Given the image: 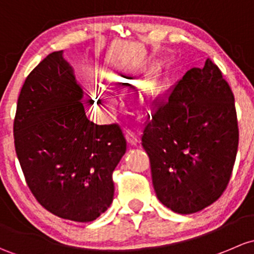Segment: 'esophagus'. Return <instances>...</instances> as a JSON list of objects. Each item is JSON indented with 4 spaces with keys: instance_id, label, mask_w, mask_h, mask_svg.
<instances>
[{
    "instance_id": "34e87169",
    "label": "esophagus",
    "mask_w": 254,
    "mask_h": 254,
    "mask_svg": "<svg viewBox=\"0 0 254 254\" xmlns=\"http://www.w3.org/2000/svg\"><path fill=\"white\" fill-rule=\"evenodd\" d=\"M126 139H127L128 144L137 145L139 137H138V134L135 132H132V130H126Z\"/></svg>"
}]
</instances>
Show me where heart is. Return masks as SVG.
Returning <instances> with one entry per match:
<instances>
[{
  "label": "heart",
  "instance_id": "obj_1",
  "mask_svg": "<svg viewBox=\"0 0 254 254\" xmlns=\"http://www.w3.org/2000/svg\"><path fill=\"white\" fill-rule=\"evenodd\" d=\"M95 98L98 99L99 103H101V104H108L109 103L108 95H106L105 91H104L103 89H98V90L95 91Z\"/></svg>",
  "mask_w": 254,
  "mask_h": 254
}]
</instances>
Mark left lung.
Listing matches in <instances>:
<instances>
[{
	"mask_svg": "<svg viewBox=\"0 0 254 254\" xmlns=\"http://www.w3.org/2000/svg\"><path fill=\"white\" fill-rule=\"evenodd\" d=\"M156 197L179 214L213 204L231 177L239 146L235 98L210 60L192 68L154 108L142 134Z\"/></svg>",
	"mask_w": 254,
	"mask_h": 254,
	"instance_id": "8db88e82",
	"label": "left lung"
}]
</instances>
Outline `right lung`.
I'll list each match as a JSON object with an SVG mask.
<instances>
[{
	"mask_svg": "<svg viewBox=\"0 0 254 254\" xmlns=\"http://www.w3.org/2000/svg\"><path fill=\"white\" fill-rule=\"evenodd\" d=\"M62 54L48 55L23 84L13 124L15 153L46 210L89 223L111 205L112 172L127 143L119 125L87 119L83 90Z\"/></svg>",
	"mask_w": 254,
	"mask_h": 254,
	"instance_id": "right-lung-1",
	"label": "right lung"
}]
</instances>
